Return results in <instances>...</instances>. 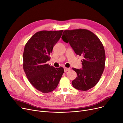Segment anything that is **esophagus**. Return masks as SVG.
I'll return each mask as SVG.
<instances>
[{
  "label": "esophagus",
  "instance_id": "1",
  "mask_svg": "<svg viewBox=\"0 0 123 123\" xmlns=\"http://www.w3.org/2000/svg\"><path fill=\"white\" fill-rule=\"evenodd\" d=\"M70 70V68H66V67L64 68V71H65V72H67V71H68Z\"/></svg>",
  "mask_w": 123,
  "mask_h": 123
}]
</instances>
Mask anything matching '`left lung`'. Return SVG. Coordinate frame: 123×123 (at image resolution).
Masks as SVG:
<instances>
[{
	"instance_id": "8db88e82",
	"label": "left lung",
	"mask_w": 123,
	"mask_h": 123,
	"mask_svg": "<svg viewBox=\"0 0 123 123\" xmlns=\"http://www.w3.org/2000/svg\"><path fill=\"white\" fill-rule=\"evenodd\" d=\"M62 39L69 43L76 55H82V69L73 68L77 74L72 85L76 89L87 91L98 82L105 67V53L98 37L86 29L63 31Z\"/></svg>"
}]
</instances>
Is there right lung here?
<instances>
[{
	"instance_id": "add662e5",
	"label": "right lung",
	"mask_w": 123,
	"mask_h": 123,
	"mask_svg": "<svg viewBox=\"0 0 123 123\" xmlns=\"http://www.w3.org/2000/svg\"><path fill=\"white\" fill-rule=\"evenodd\" d=\"M63 30L41 31L36 33L26 44L23 53V68L32 85L42 93L57 87L64 70L55 68L46 62L50 60L53 47L61 38Z\"/></svg>"
}]
</instances>
